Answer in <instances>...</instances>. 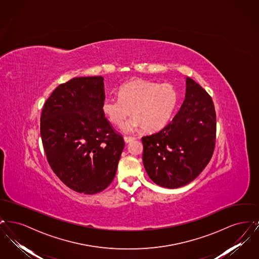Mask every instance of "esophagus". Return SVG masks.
<instances>
[{
  "instance_id": "esophagus-1",
  "label": "esophagus",
  "mask_w": 259,
  "mask_h": 259,
  "mask_svg": "<svg viewBox=\"0 0 259 259\" xmlns=\"http://www.w3.org/2000/svg\"><path fill=\"white\" fill-rule=\"evenodd\" d=\"M133 141H134V138H132V137H124V142L126 144H129V143H131Z\"/></svg>"
}]
</instances>
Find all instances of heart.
<instances>
[{
    "mask_svg": "<svg viewBox=\"0 0 259 259\" xmlns=\"http://www.w3.org/2000/svg\"><path fill=\"white\" fill-rule=\"evenodd\" d=\"M177 102L178 94L171 84L135 79L119 88L118 97L105 99L102 111L115 125L123 123L132 111L134 116L122 126L126 133L140 128L155 132L168 123Z\"/></svg>",
    "mask_w": 259,
    "mask_h": 259,
    "instance_id": "heart-1",
    "label": "heart"
}]
</instances>
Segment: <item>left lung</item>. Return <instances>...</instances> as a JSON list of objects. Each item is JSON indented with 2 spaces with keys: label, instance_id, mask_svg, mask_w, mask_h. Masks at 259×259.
Masks as SVG:
<instances>
[{
  "label": "left lung",
  "instance_id": "obj_1",
  "mask_svg": "<svg viewBox=\"0 0 259 259\" xmlns=\"http://www.w3.org/2000/svg\"><path fill=\"white\" fill-rule=\"evenodd\" d=\"M185 98L172 121L142 138L143 163L150 180L165 188L191 183L208 165L215 145L212 100L192 78H185Z\"/></svg>",
  "mask_w": 259,
  "mask_h": 259
}]
</instances>
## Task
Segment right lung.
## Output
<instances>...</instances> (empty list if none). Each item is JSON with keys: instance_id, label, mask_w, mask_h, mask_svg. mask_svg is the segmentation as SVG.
Listing matches in <instances>:
<instances>
[{"instance_id": "right-lung-1", "label": "right lung", "mask_w": 259, "mask_h": 259, "mask_svg": "<svg viewBox=\"0 0 259 259\" xmlns=\"http://www.w3.org/2000/svg\"><path fill=\"white\" fill-rule=\"evenodd\" d=\"M103 76L74 77L57 87L40 116V137L51 169L76 192L96 194L111 185L123 150L102 111Z\"/></svg>"}]
</instances>
